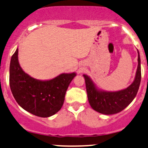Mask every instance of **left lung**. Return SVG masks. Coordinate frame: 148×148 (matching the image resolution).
I'll return each mask as SVG.
<instances>
[{"instance_id":"obj_1","label":"left lung","mask_w":148,"mask_h":148,"mask_svg":"<svg viewBox=\"0 0 148 148\" xmlns=\"http://www.w3.org/2000/svg\"><path fill=\"white\" fill-rule=\"evenodd\" d=\"M138 64L135 79L132 84L125 89L118 91L100 90L89 76L83 75L88 101L94 110L104 115H112L121 112L134 100L141 80L140 58L138 50Z\"/></svg>"}]
</instances>
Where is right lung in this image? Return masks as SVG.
<instances>
[{"instance_id":"obj_1","label":"right lung","mask_w":148,"mask_h":148,"mask_svg":"<svg viewBox=\"0 0 148 148\" xmlns=\"http://www.w3.org/2000/svg\"><path fill=\"white\" fill-rule=\"evenodd\" d=\"M75 73H62L51 80H40L25 73L18 62V48L10 63V87L15 100L33 115L48 118L63 106L67 89Z\"/></svg>"}]
</instances>
